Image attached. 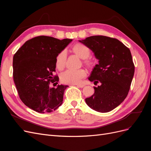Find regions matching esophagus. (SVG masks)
Returning <instances> with one entry per match:
<instances>
[{
  "instance_id": "esophagus-1",
  "label": "esophagus",
  "mask_w": 151,
  "mask_h": 151,
  "mask_svg": "<svg viewBox=\"0 0 151 151\" xmlns=\"http://www.w3.org/2000/svg\"><path fill=\"white\" fill-rule=\"evenodd\" d=\"M76 86L77 87H79V88H84V85H83V84H77Z\"/></svg>"
}]
</instances>
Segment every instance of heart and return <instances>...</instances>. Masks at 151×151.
<instances>
[{"label":"heart","instance_id":"heart-1","mask_svg":"<svg viewBox=\"0 0 151 151\" xmlns=\"http://www.w3.org/2000/svg\"><path fill=\"white\" fill-rule=\"evenodd\" d=\"M72 50L77 56L84 59L86 65L91 67L93 65V62L88 58L91 55V51L88 47L84 45L77 43L72 47ZM67 60V52L63 50L59 53L56 58V67L59 70H62L65 67ZM86 76V72L84 69H68L61 74V81L64 83L76 84H79L82 79Z\"/></svg>","mask_w":151,"mask_h":151}]
</instances>
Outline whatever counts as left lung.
Instances as JSON below:
<instances>
[{"instance_id": "obj_1", "label": "left lung", "mask_w": 151, "mask_h": 151, "mask_svg": "<svg viewBox=\"0 0 151 151\" xmlns=\"http://www.w3.org/2000/svg\"><path fill=\"white\" fill-rule=\"evenodd\" d=\"M98 60L88 79L94 84V93L86 98V104L100 113L109 112L124 101L129 93L135 67L129 48L119 40L105 36H92L79 40Z\"/></svg>"}]
</instances>
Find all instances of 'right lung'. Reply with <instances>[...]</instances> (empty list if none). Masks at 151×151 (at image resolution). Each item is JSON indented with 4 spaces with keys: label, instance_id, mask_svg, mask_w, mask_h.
I'll return each mask as SVG.
<instances>
[{
    "label": "right lung",
    "instance_id": "right-lung-1",
    "mask_svg": "<svg viewBox=\"0 0 151 151\" xmlns=\"http://www.w3.org/2000/svg\"><path fill=\"white\" fill-rule=\"evenodd\" d=\"M72 41L40 36L27 41L13 57V77L18 94L26 106L40 113L52 112L63 103L67 85L50 87L57 55Z\"/></svg>",
    "mask_w": 151,
    "mask_h": 151
}]
</instances>
